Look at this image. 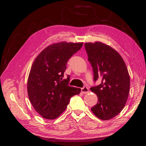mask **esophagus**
Returning <instances> with one entry per match:
<instances>
[{
    "instance_id": "esophagus-1",
    "label": "esophagus",
    "mask_w": 146,
    "mask_h": 146,
    "mask_svg": "<svg viewBox=\"0 0 146 146\" xmlns=\"http://www.w3.org/2000/svg\"><path fill=\"white\" fill-rule=\"evenodd\" d=\"M81 91H82V93L83 94L88 93H89V89L87 87H86V86H84V87H83L82 89H81Z\"/></svg>"
}]
</instances>
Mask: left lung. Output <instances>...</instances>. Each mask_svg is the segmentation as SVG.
Listing matches in <instances>:
<instances>
[{
  "mask_svg": "<svg viewBox=\"0 0 146 146\" xmlns=\"http://www.w3.org/2000/svg\"><path fill=\"white\" fill-rule=\"evenodd\" d=\"M84 46L94 81L102 80L99 85L90 88L98 100L91 110L101 120L111 119L123 110L129 96L130 77L126 65L115 49L101 42L85 43Z\"/></svg>",
  "mask_w": 146,
  "mask_h": 146,
  "instance_id": "8db88e82",
  "label": "left lung"
}]
</instances>
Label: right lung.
<instances>
[{
	"label": "right lung",
	"instance_id": "right-lung-1",
	"mask_svg": "<svg viewBox=\"0 0 146 146\" xmlns=\"http://www.w3.org/2000/svg\"><path fill=\"white\" fill-rule=\"evenodd\" d=\"M83 43L62 42L49 46L41 51L32 64L28 79L29 99L35 110L48 120L58 117L67 108L70 98L80 88L68 85L64 78L66 64Z\"/></svg>",
	"mask_w": 146,
	"mask_h": 146
}]
</instances>
